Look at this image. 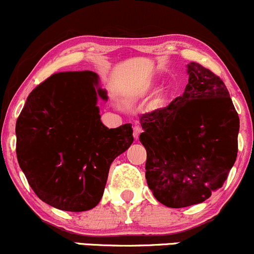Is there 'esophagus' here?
<instances>
[{"mask_svg":"<svg viewBox=\"0 0 254 254\" xmlns=\"http://www.w3.org/2000/svg\"><path fill=\"white\" fill-rule=\"evenodd\" d=\"M141 133V128L139 126H134L133 127V135H134L135 139L139 138V135H140Z\"/></svg>","mask_w":254,"mask_h":254,"instance_id":"1","label":"esophagus"}]
</instances>
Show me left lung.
Returning a JSON list of instances; mask_svg holds the SVG:
<instances>
[{"label": "left lung", "instance_id": "obj_1", "mask_svg": "<svg viewBox=\"0 0 254 254\" xmlns=\"http://www.w3.org/2000/svg\"><path fill=\"white\" fill-rule=\"evenodd\" d=\"M187 68L184 95L140 118L147 186L159 203L174 209L210 198L238 155L240 120L227 86L196 62Z\"/></svg>", "mask_w": 254, "mask_h": 254}]
</instances>
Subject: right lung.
<instances>
[{
  "label": "right lung",
  "instance_id": "1",
  "mask_svg": "<svg viewBox=\"0 0 254 254\" xmlns=\"http://www.w3.org/2000/svg\"><path fill=\"white\" fill-rule=\"evenodd\" d=\"M91 70L60 72L37 85L16 120V157L28 185L44 203L80 212L103 195L113 161L130 146L132 125L105 127Z\"/></svg>",
  "mask_w": 254,
  "mask_h": 254
}]
</instances>
